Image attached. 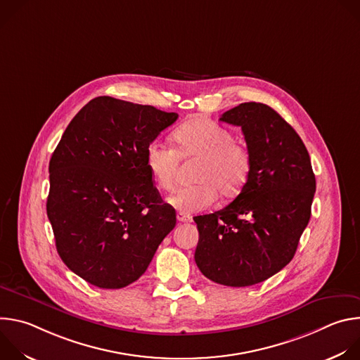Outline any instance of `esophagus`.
<instances>
[{"mask_svg": "<svg viewBox=\"0 0 360 360\" xmlns=\"http://www.w3.org/2000/svg\"><path fill=\"white\" fill-rule=\"evenodd\" d=\"M176 219H178V222H191L192 217H189V215H186L184 212H178L176 214Z\"/></svg>", "mask_w": 360, "mask_h": 360, "instance_id": "obj_1", "label": "esophagus"}]
</instances>
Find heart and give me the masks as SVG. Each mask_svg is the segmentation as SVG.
Returning <instances> with one entry per match:
<instances>
[{
    "label": "heart",
    "instance_id": "b5f03b06",
    "mask_svg": "<svg viewBox=\"0 0 360 360\" xmlns=\"http://www.w3.org/2000/svg\"><path fill=\"white\" fill-rule=\"evenodd\" d=\"M174 146L152 141L145 149L146 169L158 188L174 184L179 158L198 160L191 185L176 188L168 202L182 212L210 208L217 195L236 196L249 179L252 157L246 145L233 139V134L219 124L195 118L182 124L172 135Z\"/></svg>",
    "mask_w": 360,
    "mask_h": 360
}]
</instances>
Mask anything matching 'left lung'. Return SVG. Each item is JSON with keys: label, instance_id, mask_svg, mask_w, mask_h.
Returning <instances> with one entry per match:
<instances>
[{"label": "left lung", "instance_id": "left-lung-1", "mask_svg": "<svg viewBox=\"0 0 360 360\" xmlns=\"http://www.w3.org/2000/svg\"><path fill=\"white\" fill-rule=\"evenodd\" d=\"M219 121L242 128L252 169L240 193L221 211L195 217V262L208 279L233 288L266 281L295 256L316 191L309 153L271 107L243 102Z\"/></svg>", "mask_w": 360, "mask_h": 360}]
</instances>
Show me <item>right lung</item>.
<instances>
[{
  "label": "right lung",
  "instance_id": "right-lung-1",
  "mask_svg": "<svg viewBox=\"0 0 360 360\" xmlns=\"http://www.w3.org/2000/svg\"><path fill=\"white\" fill-rule=\"evenodd\" d=\"M178 114L98 96L74 117L49 161L46 215L63 262L102 289L135 282L176 214L153 186L145 149Z\"/></svg>",
  "mask_w": 360,
  "mask_h": 360
}]
</instances>
